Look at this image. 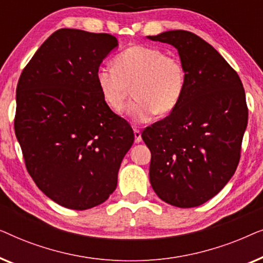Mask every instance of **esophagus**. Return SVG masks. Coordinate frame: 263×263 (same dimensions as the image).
Masks as SVG:
<instances>
[{"instance_id":"obj_1","label":"esophagus","mask_w":263,"mask_h":263,"mask_svg":"<svg viewBox=\"0 0 263 263\" xmlns=\"http://www.w3.org/2000/svg\"><path fill=\"white\" fill-rule=\"evenodd\" d=\"M134 136H135V142L136 143H139V142H141V132L139 130L138 128H134Z\"/></svg>"}]
</instances>
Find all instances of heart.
I'll use <instances>...</instances> for the list:
<instances>
[{
    "instance_id": "1",
    "label": "heart",
    "mask_w": 263,
    "mask_h": 263,
    "mask_svg": "<svg viewBox=\"0 0 263 263\" xmlns=\"http://www.w3.org/2000/svg\"><path fill=\"white\" fill-rule=\"evenodd\" d=\"M96 81L103 99L114 110H121L134 84L135 99L125 112L133 121L148 122L157 112H171L185 89V71L181 61L147 45H132L118 53L115 64H100Z\"/></svg>"
}]
</instances>
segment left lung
<instances>
[{
    "instance_id": "1",
    "label": "left lung",
    "mask_w": 263,
    "mask_h": 263,
    "mask_svg": "<svg viewBox=\"0 0 263 263\" xmlns=\"http://www.w3.org/2000/svg\"><path fill=\"white\" fill-rule=\"evenodd\" d=\"M147 38L177 49L185 71L181 102L141 134L152 154L151 185L168 204L197 207L235 174L248 124L246 92L238 74L199 35L176 30Z\"/></svg>"
}]
</instances>
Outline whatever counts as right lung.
<instances>
[{
  "label": "right lung",
  "mask_w": 263,
  "mask_h": 263,
  "mask_svg": "<svg viewBox=\"0 0 263 263\" xmlns=\"http://www.w3.org/2000/svg\"><path fill=\"white\" fill-rule=\"evenodd\" d=\"M117 48L111 34L61 28L17 82L14 128L28 174L49 199L70 210L109 199L134 142L132 127L110 110L96 81L97 68Z\"/></svg>",
  "instance_id": "obj_1"
}]
</instances>
